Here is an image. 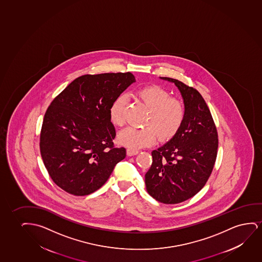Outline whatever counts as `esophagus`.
I'll return each mask as SVG.
<instances>
[{
	"label": "esophagus",
	"mask_w": 262,
	"mask_h": 262,
	"mask_svg": "<svg viewBox=\"0 0 262 262\" xmlns=\"http://www.w3.org/2000/svg\"><path fill=\"white\" fill-rule=\"evenodd\" d=\"M138 153H139V151L137 150V149H133V148H127V155H128L129 157H132V156L137 155Z\"/></svg>",
	"instance_id": "esophagus-1"
}]
</instances>
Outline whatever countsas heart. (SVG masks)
Segmentation results:
<instances>
[{
    "instance_id": "obj_1",
    "label": "heart",
    "mask_w": 262,
    "mask_h": 262,
    "mask_svg": "<svg viewBox=\"0 0 262 262\" xmlns=\"http://www.w3.org/2000/svg\"><path fill=\"white\" fill-rule=\"evenodd\" d=\"M139 99L149 109L143 128L127 127L119 133V143L133 149L150 146L157 137L162 141L172 139L183 126L185 119V107L183 102L170 97L167 90L161 86H148L136 93ZM125 95H120L113 101L109 108L112 123L122 126L124 122L123 112L125 108Z\"/></svg>"
}]
</instances>
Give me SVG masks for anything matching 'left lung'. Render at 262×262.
Instances as JSON below:
<instances>
[{
    "label": "left lung",
    "instance_id": "8db88e82",
    "mask_svg": "<svg viewBox=\"0 0 262 262\" xmlns=\"http://www.w3.org/2000/svg\"><path fill=\"white\" fill-rule=\"evenodd\" d=\"M185 119L172 140L152 151V164L145 174L147 192L156 201L177 204L193 197L208 182L215 165L219 135L211 113L200 92L178 79Z\"/></svg>",
    "mask_w": 262,
    "mask_h": 262
}]
</instances>
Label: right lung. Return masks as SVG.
Returning a JSON list of instances; mask_svg holds the SVG:
<instances>
[{
  "label": "right lung",
  "mask_w": 262,
  "mask_h": 262,
  "mask_svg": "<svg viewBox=\"0 0 262 262\" xmlns=\"http://www.w3.org/2000/svg\"><path fill=\"white\" fill-rule=\"evenodd\" d=\"M135 77L130 72L86 74L74 79L52 101L43 116L40 153L54 183L85 196L103 186L126 157L115 147L109 108Z\"/></svg>",
  "instance_id": "1"
}]
</instances>
